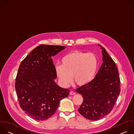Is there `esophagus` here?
Returning <instances> with one entry per match:
<instances>
[{
    "instance_id": "34e87169",
    "label": "esophagus",
    "mask_w": 134,
    "mask_h": 134,
    "mask_svg": "<svg viewBox=\"0 0 134 134\" xmlns=\"http://www.w3.org/2000/svg\"><path fill=\"white\" fill-rule=\"evenodd\" d=\"M70 95H75V94H76V93L75 92H74V91H70Z\"/></svg>"
}]
</instances>
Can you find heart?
Listing matches in <instances>:
<instances>
[{
	"label": "heart",
	"instance_id": "heart-1",
	"mask_svg": "<svg viewBox=\"0 0 134 134\" xmlns=\"http://www.w3.org/2000/svg\"><path fill=\"white\" fill-rule=\"evenodd\" d=\"M98 67L97 57L93 53L75 51L64 56L62 65L57 64L55 72L60 83L68 86L72 80L79 85L90 83L94 79Z\"/></svg>",
	"mask_w": 134,
	"mask_h": 134
}]
</instances>
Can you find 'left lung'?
<instances>
[{"label": "left lung", "instance_id": "left-lung-1", "mask_svg": "<svg viewBox=\"0 0 134 134\" xmlns=\"http://www.w3.org/2000/svg\"><path fill=\"white\" fill-rule=\"evenodd\" d=\"M99 45L103 55L100 69L92 82L76 90L84 99L79 112L91 120L100 119L108 114L120 92V78L115 63L105 48Z\"/></svg>", "mask_w": 134, "mask_h": 134}]
</instances>
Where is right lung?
<instances>
[{
  "instance_id": "add662e5",
  "label": "right lung",
  "mask_w": 134,
  "mask_h": 134,
  "mask_svg": "<svg viewBox=\"0 0 134 134\" xmlns=\"http://www.w3.org/2000/svg\"><path fill=\"white\" fill-rule=\"evenodd\" d=\"M66 47L41 44L21 62L15 84L22 109L36 120L43 121L53 115L62 99L69 90L54 82L57 77L51 57Z\"/></svg>"
}]
</instances>
